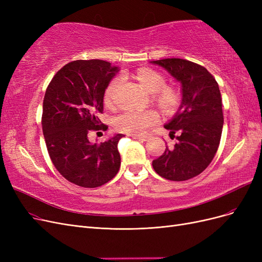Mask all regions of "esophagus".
Listing matches in <instances>:
<instances>
[{
  "instance_id": "34e87169",
  "label": "esophagus",
  "mask_w": 262,
  "mask_h": 262,
  "mask_svg": "<svg viewBox=\"0 0 262 262\" xmlns=\"http://www.w3.org/2000/svg\"><path fill=\"white\" fill-rule=\"evenodd\" d=\"M132 138L133 139H136V140H141V141H147L149 138H150V136H132Z\"/></svg>"
}]
</instances>
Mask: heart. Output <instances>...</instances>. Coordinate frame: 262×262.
<instances>
[{
	"label": "heart",
	"mask_w": 262,
	"mask_h": 262,
	"mask_svg": "<svg viewBox=\"0 0 262 262\" xmlns=\"http://www.w3.org/2000/svg\"><path fill=\"white\" fill-rule=\"evenodd\" d=\"M138 81L143 89L150 93L157 94V101L165 110H171L179 102V94L172 89H165L166 78L157 71L148 68L139 69L136 73ZM120 78L116 77L107 85L104 99L109 104L113 100L114 94L118 85L120 84ZM160 120L158 115L153 110H125L119 114L115 119V126L122 132L131 134H141L147 128L156 124Z\"/></svg>",
	"instance_id": "1"
}]
</instances>
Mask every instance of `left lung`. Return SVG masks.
<instances>
[{
  "label": "left lung",
  "instance_id": "obj_1",
  "mask_svg": "<svg viewBox=\"0 0 262 262\" xmlns=\"http://www.w3.org/2000/svg\"><path fill=\"white\" fill-rule=\"evenodd\" d=\"M150 63L180 82L182 93L178 112L164 125L170 137L179 134L178 142L171 149L166 146L153 168L168 180L191 179L208 167L220 145L224 118L219 84L207 69L191 61L172 58Z\"/></svg>",
  "mask_w": 262,
  "mask_h": 262
}]
</instances>
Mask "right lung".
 <instances>
[{
  "instance_id": "add662e5",
  "label": "right lung",
  "mask_w": 262,
  "mask_h": 262,
  "mask_svg": "<svg viewBox=\"0 0 262 262\" xmlns=\"http://www.w3.org/2000/svg\"><path fill=\"white\" fill-rule=\"evenodd\" d=\"M119 69L104 60L68 63L47 87L42 105V131L54 167L70 182L96 188L112 180L121 164L116 134L91 143V130H106L98 114L104 110L107 85Z\"/></svg>"
}]
</instances>
